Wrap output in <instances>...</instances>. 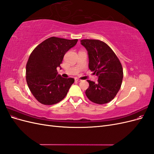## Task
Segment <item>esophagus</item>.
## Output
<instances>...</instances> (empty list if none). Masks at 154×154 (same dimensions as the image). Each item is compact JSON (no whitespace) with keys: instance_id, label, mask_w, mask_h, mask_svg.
I'll return each mask as SVG.
<instances>
[{"instance_id":"esophagus-1","label":"esophagus","mask_w":154,"mask_h":154,"mask_svg":"<svg viewBox=\"0 0 154 154\" xmlns=\"http://www.w3.org/2000/svg\"><path fill=\"white\" fill-rule=\"evenodd\" d=\"M75 81H76V82H82V80H80V79H78V78H76V79H75Z\"/></svg>"}]
</instances>
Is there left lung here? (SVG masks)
I'll use <instances>...</instances> for the list:
<instances>
[{"label":"left lung","mask_w":154,"mask_h":154,"mask_svg":"<svg viewBox=\"0 0 154 154\" xmlns=\"http://www.w3.org/2000/svg\"><path fill=\"white\" fill-rule=\"evenodd\" d=\"M81 44L87 51L88 68L98 77L97 82L87 80L89 87L87 97L93 103L105 104L112 100L122 85L123 67L114 51L99 40H82Z\"/></svg>","instance_id":"1"}]
</instances>
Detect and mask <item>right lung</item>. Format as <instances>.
I'll use <instances>...</instances> for the list:
<instances>
[{"instance_id": "obj_1", "label": "right lung", "mask_w": 154, "mask_h": 154, "mask_svg": "<svg viewBox=\"0 0 154 154\" xmlns=\"http://www.w3.org/2000/svg\"><path fill=\"white\" fill-rule=\"evenodd\" d=\"M78 39L58 37L46 39L32 51L26 65V82L32 94L44 105H54L62 101L74 82L58 74L65 54L74 47Z\"/></svg>"}]
</instances>
